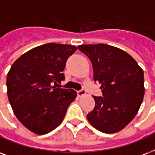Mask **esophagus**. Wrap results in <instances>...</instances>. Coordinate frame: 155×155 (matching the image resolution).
Returning <instances> with one entry per match:
<instances>
[{
	"label": "esophagus",
	"instance_id": "34e87169",
	"mask_svg": "<svg viewBox=\"0 0 155 155\" xmlns=\"http://www.w3.org/2000/svg\"><path fill=\"white\" fill-rule=\"evenodd\" d=\"M86 94V92L84 89H81V90H79L77 91V95L79 97H82L84 95H85Z\"/></svg>",
	"mask_w": 155,
	"mask_h": 155
}]
</instances>
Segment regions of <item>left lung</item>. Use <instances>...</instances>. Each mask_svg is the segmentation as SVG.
<instances>
[{
  "label": "left lung",
  "mask_w": 155,
  "mask_h": 155,
  "mask_svg": "<svg viewBox=\"0 0 155 155\" xmlns=\"http://www.w3.org/2000/svg\"><path fill=\"white\" fill-rule=\"evenodd\" d=\"M78 48L90 59L93 80L101 86L102 97L93 96L95 107L88 122L104 133H114L129 124L139 110L145 94L143 70L122 49L105 44Z\"/></svg>",
  "instance_id": "8db88e82"
}]
</instances>
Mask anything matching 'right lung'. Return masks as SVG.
<instances>
[{"instance_id":"1","label":"right lung","mask_w":155,"mask_h":155,"mask_svg":"<svg viewBox=\"0 0 155 155\" xmlns=\"http://www.w3.org/2000/svg\"><path fill=\"white\" fill-rule=\"evenodd\" d=\"M76 49L45 44L22 54L10 67L6 79L9 103L18 120L32 133L43 135L56 128L76 97L73 89L52 86L65 80L67 60Z\"/></svg>"}]
</instances>
